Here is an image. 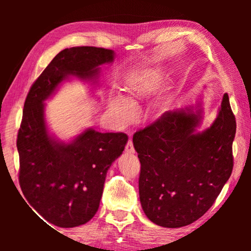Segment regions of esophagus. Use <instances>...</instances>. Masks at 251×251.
I'll return each mask as SVG.
<instances>
[{
	"label": "esophagus",
	"mask_w": 251,
	"mask_h": 251,
	"mask_svg": "<svg viewBox=\"0 0 251 251\" xmlns=\"http://www.w3.org/2000/svg\"><path fill=\"white\" fill-rule=\"evenodd\" d=\"M125 151L127 152V154H134V152H135L134 146H133V142H131V139H128V142H127Z\"/></svg>",
	"instance_id": "34e87169"
}]
</instances>
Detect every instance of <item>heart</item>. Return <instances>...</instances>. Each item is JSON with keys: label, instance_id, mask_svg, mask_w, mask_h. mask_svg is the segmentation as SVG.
Segmentation results:
<instances>
[{"label": "heart", "instance_id": "obj_1", "mask_svg": "<svg viewBox=\"0 0 251 251\" xmlns=\"http://www.w3.org/2000/svg\"><path fill=\"white\" fill-rule=\"evenodd\" d=\"M164 78V71L158 66L145 65L131 70L123 80L125 94H115L108 99V107L116 120L126 124L133 117V106L138 100L151 94L159 86ZM173 103L171 88H166L156 97L152 103V110L157 115L167 112Z\"/></svg>", "mask_w": 251, "mask_h": 251}]
</instances>
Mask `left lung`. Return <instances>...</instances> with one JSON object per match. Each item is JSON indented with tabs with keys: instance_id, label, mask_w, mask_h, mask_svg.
<instances>
[{
	"instance_id": "left-lung-1",
	"label": "left lung",
	"mask_w": 251,
	"mask_h": 251,
	"mask_svg": "<svg viewBox=\"0 0 251 251\" xmlns=\"http://www.w3.org/2000/svg\"><path fill=\"white\" fill-rule=\"evenodd\" d=\"M201 105L168 110L133 136L141 161L139 199L147 218L158 226L179 228L196 222L231 175L236 120L228 94L210 127L197 131Z\"/></svg>"
}]
</instances>
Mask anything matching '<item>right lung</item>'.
<instances>
[{
  "label": "right lung",
  "instance_id": "obj_1",
  "mask_svg": "<svg viewBox=\"0 0 251 251\" xmlns=\"http://www.w3.org/2000/svg\"><path fill=\"white\" fill-rule=\"evenodd\" d=\"M114 57V50L93 46L63 50L34 82L25 100L16 142L21 189L29 205L57 227H77L94 217L106 174L128 137L86 128L71 142L59 141L49 131L44 101L71 77L97 85L100 66Z\"/></svg>",
  "mask_w": 251,
  "mask_h": 251
}]
</instances>
